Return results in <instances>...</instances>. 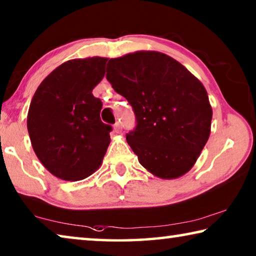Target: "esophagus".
I'll list each match as a JSON object with an SVG mask.
<instances>
[{
  "mask_svg": "<svg viewBox=\"0 0 256 256\" xmlns=\"http://www.w3.org/2000/svg\"><path fill=\"white\" fill-rule=\"evenodd\" d=\"M114 130H115L116 133H118L120 131V122H116L115 125H114Z\"/></svg>",
  "mask_w": 256,
  "mask_h": 256,
  "instance_id": "34e87169",
  "label": "esophagus"
}]
</instances>
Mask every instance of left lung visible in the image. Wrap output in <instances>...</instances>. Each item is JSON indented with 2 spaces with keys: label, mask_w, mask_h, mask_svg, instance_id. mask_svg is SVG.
I'll use <instances>...</instances> for the list:
<instances>
[{
  "label": "left lung",
  "mask_w": 256,
  "mask_h": 256,
  "mask_svg": "<svg viewBox=\"0 0 256 256\" xmlns=\"http://www.w3.org/2000/svg\"><path fill=\"white\" fill-rule=\"evenodd\" d=\"M106 78L134 110L126 141L139 163L163 180L188 173L210 134L212 106L200 80L158 51L110 59Z\"/></svg>",
  "instance_id": "left-lung-1"
}]
</instances>
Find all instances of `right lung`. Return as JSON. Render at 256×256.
Segmentation results:
<instances>
[{
  "instance_id": "1",
  "label": "right lung",
  "mask_w": 256,
  "mask_h": 256,
  "mask_svg": "<svg viewBox=\"0 0 256 256\" xmlns=\"http://www.w3.org/2000/svg\"><path fill=\"white\" fill-rule=\"evenodd\" d=\"M108 58L72 59L52 70L34 93L27 128L36 156L52 176L78 181L100 168L110 144V125L100 120L102 102L92 90Z\"/></svg>"
}]
</instances>
